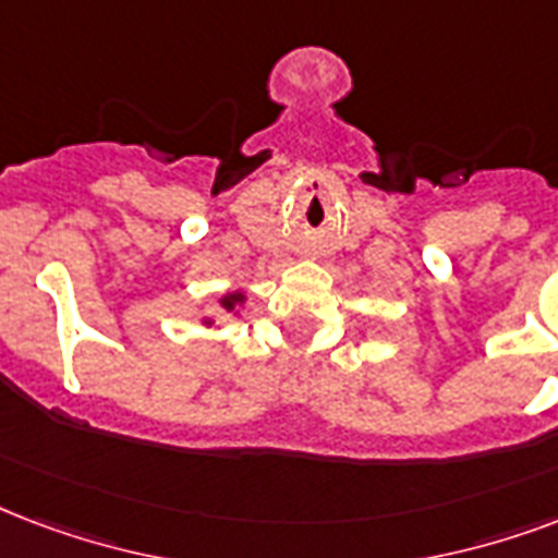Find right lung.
I'll use <instances>...</instances> for the list:
<instances>
[{"mask_svg":"<svg viewBox=\"0 0 558 558\" xmlns=\"http://www.w3.org/2000/svg\"><path fill=\"white\" fill-rule=\"evenodd\" d=\"M240 301H242L240 292H233V295L222 298V307H225V310H233V307H236V304H240Z\"/></svg>","mask_w":558,"mask_h":558,"instance_id":"1","label":"right lung"}]
</instances>
